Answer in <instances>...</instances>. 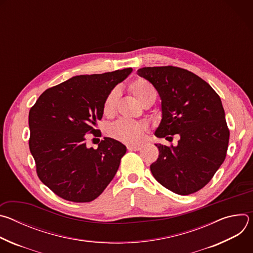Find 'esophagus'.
Instances as JSON below:
<instances>
[{"instance_id":"1","label":"esophagus","mask_w":253,"mask_h":253,"mask_svg":"<svg viewBox=\"0 0 253 253\" xmlns=\"http://www.w3.org/2000/svg\"><path fill=\"white\" fill-rule=\"evenodd\" d=\"M129 151H139L141 149V146L139 145H128L127 146Z\"/></svg>"}]
</instances>
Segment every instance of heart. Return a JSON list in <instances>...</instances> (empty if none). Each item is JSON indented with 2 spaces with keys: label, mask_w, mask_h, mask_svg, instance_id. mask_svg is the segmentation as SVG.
<instances>
[{
  "label": "heart",
  "mask_w": 253,
  "mask_h": 253,
  "mask_svg": "<svg viewBox=\"0 0 253 253\" xmlns=\"http://www.w3.org/2000/svg\"><path fill=\"white\" fill-rule=\"evenodd\" d=\"M132 94L142 105L151 98L156 99V90L151 83L145 79H137L130 85ZM119 98V90H112L105 99L103 105V112L106 116L114 114ZM146 125L143 122H135L130 120H120L110 128V135L124 143L135 144L142 140L144 133L146 132Z\"/></svg>",
  "instance_id": "1"
}]
</instances>
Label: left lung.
Wrapping results in <instances>:
<instances>
[{
    "instance_id": "8db88e82",
    "label": "left lung",
    "mask_w": 253,
    "mask_h": 253,
    "mask_svg": "<svg viewBox=\"0 0 253 253\" xmlns=\"http://www.w3.org/2000/svg\"><path fill=\"white\" fill-rule=\"evenodd\" d=\"M138 76L149 81L161 100V121L154 132L176 146L156 143L158 159L150 165L157 181L179 195L204 187L223 163L229 130L220 97L211 86L185 69L144 67Z\"/></svg>"
}]
</instances>
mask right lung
I'll use <instances>...</instances> for the list:
<instances>
[{
    "label": "right lung",
    "mask_w": 253,
    "mask_h": 253,
    "mask_svg": "<svg viewBox=\"0 0 253 253\" xmlns=\"http://www.w3.org/2000/svg\"><path fill=\"white\" fill-rule=\"evenodd\" d=\"M132 68L80 75L47 89L29 112V146L41 181L73 202L97 198L114 178L126 146L105 137L87 147L86 133L96 136L105 99Z\"/></svg>",
    "instance_id": "right-lung-1"
}]
</instances>
